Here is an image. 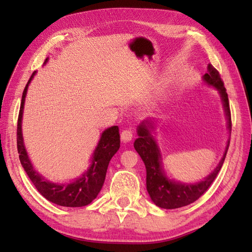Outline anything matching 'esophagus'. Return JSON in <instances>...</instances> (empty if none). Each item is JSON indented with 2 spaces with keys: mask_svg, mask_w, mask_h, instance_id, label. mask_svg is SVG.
Here are the masks:
<instances>
[{
  "mask_svg": "<svg viewBox=\"0 0 252 252\" xmlns=\"http://www.w3.org/2000/svg\"><path fill=\"white\" fill-rule=\"evenodd\" d=\"M133 138V131L131 129H126V130H123L122 133H121V140L123 142H129Z\"/></svg>",
  "mask_w": 252,
  "mask_h": 252,
  "instance_id": "1",
  "label": "esophagus"
}]
</instances>
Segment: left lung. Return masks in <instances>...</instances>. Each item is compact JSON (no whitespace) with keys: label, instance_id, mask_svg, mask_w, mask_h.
Instances as JSON below:
<instances>
[{"label":"left lung","instance_id":"8db88e82","mask_svg":"<svg viewBox=\"0 0 252 252\" xmlns=\"http://www.w3.org/2000/svg\"><path fill=\"white\" fill-rule=\"evenodd\" d=\"M203 79L208 84L212 85V87L219 90L221 99L223 102L225 116L228 118V127L231 131V113H230L228 93L225 91L224 83L221 79L218 70L211 64H209L208 73L204 74ZM152 127L153 126L150 120L142 122L138 129L139 138L134 141V149L141 157L144 164H146L147 190L150 194L152 201L158 207L163 209H177L194 202L195 200H198L206 192L209 187L212 185V182L215 181L217 176H218L224 162L230 141H228L227 149H225L223 158L221 159L219 165L210 176H208L203 181L194 183V185H185V183L170 181L162 172L160 151L150 132V129H152Z\"/></svg>","mask_w":252,"mask_h":252}]
</instances>
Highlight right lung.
Masks as SVG:
<instances>
[{"label":"right lung","mask_w":252,"mask_h":252,"mask_svg":"<svg viewBox=\"0 0 252 252\" xmlns=\"http://www.w3.org/2000/svg\"><path fill=\"white\" fill-rule=\"evenodd\" d=\"M33 75L34 73L30 78L28 84L25 85L18 118L16 141H18V152L21 164L24 168L25 172L28 173L30 180L32 181L34 187L49 201L63 207L88 206L89 203H91L96 198V195L101 191L105 180L109 162L111 158L116 155L119 148H120L119 126H111L102 133L99 144H97L95 151L93 153L91 167L87 173L83 174V177H81L72 183H66V185H58V183H52L44 180V178H42L39 173L34 171L31 162L29 160L23 143L22 130H21L25 95H27L29 83L32 80Z\"/></svg>","instance_id":"right-lung-1"}]
</instances>
